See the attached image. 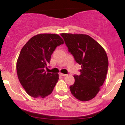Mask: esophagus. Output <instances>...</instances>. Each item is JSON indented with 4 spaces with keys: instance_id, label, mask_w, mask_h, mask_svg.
Instances as JSON below:
<instances>
[{
    "instance_id": "1",
    "label": "esophagus",
    "mask_w": 125,
    "mask_h": 125,
    "mask_svg": "<svg viewBox=\"0 0 125 125\" xmlns=\"http://www.w3.org/2000/svg\"><path fill=\"white\" fill-rule=\"evenodd\" d=\"M59 74H60V75L61 76H67V74H66L62 73H60Z\"/></svg>"
}]
</instances>
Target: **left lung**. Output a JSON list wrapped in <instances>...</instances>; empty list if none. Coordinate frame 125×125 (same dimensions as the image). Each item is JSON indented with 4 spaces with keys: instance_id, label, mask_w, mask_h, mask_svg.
I'll return each mask as SVG.
<instances>
[{
    "instance_id": "left-lung-1",
    "label": "left lung",
    "mask_w": 125,
    "mask_h": 125,
    "mask_svg": "<svg viewBox=\"0 0 125 125\" xmlns=\"http://www.w3.org/2000/svg\"><path fill=\"white\" fill-rule=\"evenodd\" d=\"M68 51L81 65L79 75H74L70 86L72 94L81 101H88L96 96L105 81L108 58L103 47L89 35L61 33Z\"/></svg>"
}]
</instances>
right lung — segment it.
I'll return each instance as SVG.
<instances>
[{
  "mask_svg": "<svg viewBox=\"0 0 125 125\" xmlns=\"http://www.w3.org/2000/svg\"><path fill=\"white\" fill-rule=\"evenodd\" d=\"M63 43V39L57 34H38L21 49L16 63L17 74L29 95L44 98L52 92L59 74L46 72L44 68L56 48Z\"/></svg>",
  "mask_w": 125,
  "mask_h": 125,
  "instance_id": "add662e5",
  "label": "right lung"
}]
</instances>
